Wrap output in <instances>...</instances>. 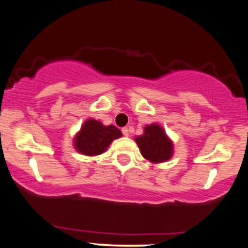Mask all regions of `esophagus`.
Here are the masks:
<instances>
[{"label":"esophagus","mask_w":248,"mask_h":248,"mask_svg":"<svg viewBox=\"0 0 248 248\" xmlns=\"http://www.w3.org/2000/svg\"><path fill=\"white\" fill-rule=\"evenodd\" d=\"M122 134H124V136H128V135H129V129H128V128H126V127L122 128Z\"/></svg>","instance_id":"obj_1"}]
</instances>
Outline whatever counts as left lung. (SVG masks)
<instances>
[{
	"label": "left lung",
	"instance_id": "obj_1",
	"mask_svg": "<svg viewBox=\"0 0 248 248\" xmlns=\"http://www.w3.org/2000/svg\"><path fill=\"white\" fill-rule=\"evenodd\" d=\"M142 156L151 163H163L173 155V143L159 124H153L144 127V133L136 136Z\"/></svg>",
	"mask_w": 248,
	"mask_h": 248
}]
</instances>
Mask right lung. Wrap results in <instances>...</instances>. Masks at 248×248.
<instances>
[{
    "instance_id": "obj_1",
    "label": "right lung",
    "mask_w": 248,
    "mask_h": 248,
    "mask_svg": "<svg viewBox=\"0 0 248 248\" xmlns=\"http://www.w3.org/2000/svg\"><path fill=\"white\" fill-rule=\"evenodd\" d=\"M122 136L120 129L113 124L104 126L94 119L86 120L74 139V147L85 156H97L105 153L113 140Z\"/></svg>"
}]
</instances>
